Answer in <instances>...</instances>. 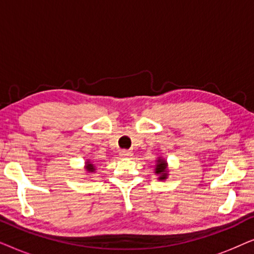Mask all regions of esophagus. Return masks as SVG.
I'll return each mask as SVG.
<instances>
[{
    "label": "esophagus",
    "mask_w": 254,
    "mask_h": 254,
    "mask_svg": "<svg viewBox=\"0 0 254 254\" xmlns=\"http://www.w3.org/2000/svg\"><path fill=\"white\" fill-rule=\"evenodd\" d=\"M120 156L124 158H130L133 156V152L128 151V150H121L120 151Z\"/></svg>",
    "instance_id": "obj_1"
}]
</instances>
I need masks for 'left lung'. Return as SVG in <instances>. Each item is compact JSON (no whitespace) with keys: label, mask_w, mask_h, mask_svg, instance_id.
Returning <instances> with one entry per match:
<instances>
[{"label":"left lung","mask_w":254,"mask_h":254,"mask_svg":"<svg viewBox=\"0 0 254 254\" xmlns=\"http://www.w3.org/2000/svg\"><path fill=\"white\" fill-rule=\"evenodd\" d=\"M156 164H155V169L154 172L156 176H158V180H166L169 177V166H168V162L164 157H157L156 159Z\"/></svg>","instance_id":"obj_1"}]
</instances>
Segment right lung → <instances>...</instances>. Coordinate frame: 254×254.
Wrapping results in <instances>:
<instances>
[{
	"label": "right lung",
	"instance_id": "obj_1",
	"mask_svg": "<svg viewBox=\"0 0 254 254\" xmlns=\"http://www.w3.org/2000/svg\"><path fill=\"white\" fill-rule=\"evenodd\" d=\"M84 169H85V171L88 172V173H93V172L96 171V165L93 164V163L90 161V159H86Z\"/></svg>",
	"mask_w": 254,
	"mask_h": 254
}]
</instances>
